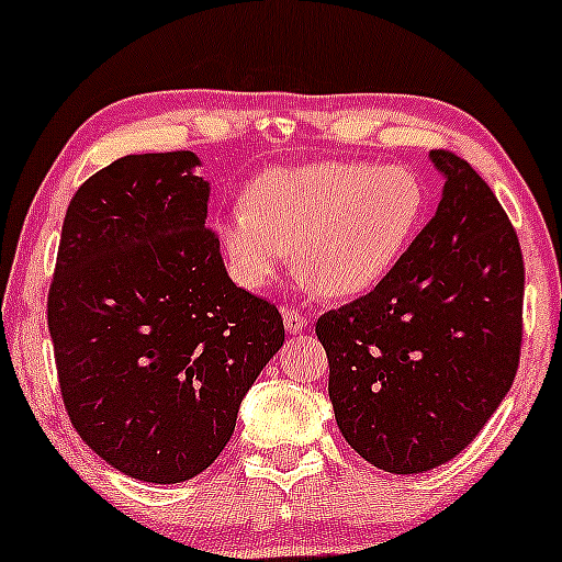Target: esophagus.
Instances as JSON below:
<instances>
[{
	"instance_id": "esophagus-1",
	"label": "esophagus",
	"mask_w": 562,
	"mask_h": 562,
	"mask_svg": "<svg viewBox=\"0 0 562 562\" xmlns=\"http://www.w3.org/2000/svg\"><path fill=\"white\" fill-rule=\"evenodd\" d=\"M283 326L289 334H302L307 329V318L294 307H283Z\"/></svg>"
}]
</instances>
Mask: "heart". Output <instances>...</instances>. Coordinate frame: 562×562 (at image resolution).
I'll return each mask as SVG.
<instances>
[{
	"label": "heart",
	"instance_id": "b5f03b06",
	"mask_svg": "<svg viewBox=\"0 0 562 562\" xmlns=\"http://www.w3.org/2000/svg\"><path fill=\"white\" fill-rule=\"evenodd\" d=\"M425 217L414 169L318 161L257 175L244 204L217 220V238L241 286H268L292 251L318 297L356 300L401 268Z\"/></svg>",
	"mask_w": 562,
	"mask_h": 562
}]
</instances>
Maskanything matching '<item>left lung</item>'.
<instances>
[{"mask_svg":"<svg viewBox=\"0 0 562 562\" xmlns=\"http://www.w3.org/2000/svg\"><path fill=\"white\" fill-rule=\"evenodd\" d=\"M443 196L382 286L318 318L339 432L395 475L462 453L509 393L522 342V255L494 191L430 150Z\"/></svg>","mask_w":562,"mask_h":562,"instance_id":"1","label":"left lung"}]
</instances>
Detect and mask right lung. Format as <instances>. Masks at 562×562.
<instances>
[{
    "mask_svg": "<svg viewBox=\"0 0 562 562\" xmlns=\"http://www.w3.org/2000/svg\"><path fill=\"white\" fill-rule=\"evenodd\" d=\"M191 150L124 156L74 193L47 324L71 425L145 483L204 472L283 345L279 307L236 286Z\"/></svg>",
    "mask_w": 562,
    "mask_h": 562,
    "instance_id": "obj_1",
    "label": "right lung"
}]
</instances>
